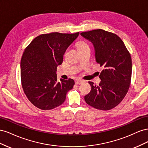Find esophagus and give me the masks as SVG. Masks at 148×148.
<instances>
[{
	"mask_svg": "<svg viewBox=\"0 0 148 148\" xmlns=\"http://www.w3.org/2000/svg\"><path fill=\"white\" fill-rule=\"evenodd\" d=\"M83 82V80H82V79H75V84H81Z\"/></svg>",
	"mask_w": 148,
	"mask_h": 148,
	"instance_id": "esophagus-1",
	"label": "esophagus"
}]
</instances>
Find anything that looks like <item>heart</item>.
Listing matches in <instances>:
<instances>
[{"instance_id": "heart-1", "label": "heart", "mask_w": 148, "mask_h": 148, "mask_svg": "<svg viewBox=\"0 0 148 148\" xmlns=\"http://www.w3.org/2000/svg\"><path fill=\"white\" fill-rule=\"evenodd\" d=\"M77 46L79 50H82V49H86V48H89V46L88 44L84 42H82V41H80L78 42L77 43Z\"/></svg>"}]
</instances>
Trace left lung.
Wrapping results in <instances>:
<instances>
[{"label": "left lung", "instance_id": "obj_1", "mask_svg": "<svg viewBox=\"0 0 148 148\" xmlns=\"http://www.w3.org/2000/svg\"><path fill=\"white\" fill-rule=\"evenodd\" d=\"M80 34L92 44L96 61L104 68L98 86L89 82L91 89L84 100L94 108L110 110L120 104L128 91L132 70L130 54L115 34L98 29Z\"/></svg>", "mask_w": 148, "mask_h": 148}]
</instances>
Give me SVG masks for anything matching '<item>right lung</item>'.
<instances>
[{"label":"right lung","mask_w":148,"mask_h":148,"mask_svg":"<svg viewBox=\"0 0 148 148\" xmlns=\"http://www.w3.org/2000/svg\"><path fill=\"white\" fill-rule=\"evenodd\" d=\"M79 33H52L38 36L26 48L20 64L22 87L29 101L38 108L50 110L60 106L74 80L57 81V67Z\"/></svg>","instance_id":"right-lung-1"}]
</instances>
